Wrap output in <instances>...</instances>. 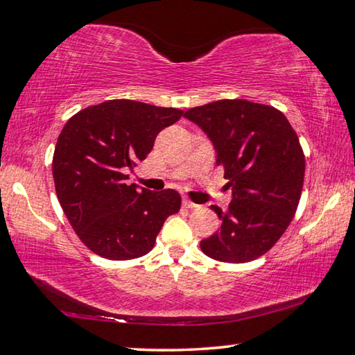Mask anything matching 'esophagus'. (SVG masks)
<instances>
[{"label": "esophagus", "mask_w": 355, "mask_h": 355, "mask_svg": "<svg viewBox=\"0 0 355 355\" xmlns=\"http://www.w3.org/2000/svg\"><path fill=\"white\" fill-rule=\"evenodd\" d=\"M182 203H184V206H185V208H189V209H195V208H198V205H196V203H193V201H190V200H187V198H184V201H182Z\"/></svg>", "instance_id": "esophagus-1"}]
</instances>
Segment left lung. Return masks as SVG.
I'll list each match as a JSON object with an SVG mask.
<instances>
[{"instance_id": "1", "label": "left lung", "mask_w": 355, "mask_h": 355, "mask_svg": "<svg viewBox=\"0 0 355 355\" xmlns=\"http://www.w3.org/2000/svg\"><path fill=\"white\" fill-rule=\"evenodd\" d=\"M184 117L208 136L232 189L225 211L211 206L222 223L201 239V250L227 263L259 259L286 232L302 195L304 155L297 133L281 111L248 100L208 103Z\"/></svg>"}]
</instances>
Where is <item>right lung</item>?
<instances>
[{
	"instance_id": "add662e5",
	"label": "right lung",
	"mask_w": 355,
	"mask_h": 355,
	"mask_svg": "<svg viewBox=\"0 0 355 355\" xmlns=\"http://www.w3.org/2000/svg\"><path fill=\"white\" fill-rule=\"evenodd\" d=\"M181 117L174 107L109 100L83 109L63 127L52 160L57 196L80 241L100 257H143L166 217L181 208L176 190L152 192L127 182L157 135Z\"/></svg>"
}]
</instances>
